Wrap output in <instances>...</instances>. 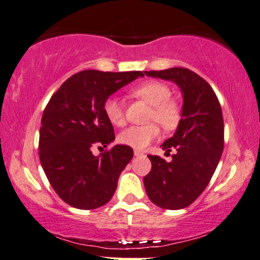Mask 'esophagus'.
<instances>
[{
    "mask_svg": "<svg viewBox=\"0 0 260 260\" xmlns=\"http://www.w3.org/2000/svg\"><path fill=\"white\" fill-rule=\"evenodd\" d=\"M143 155L142 151H139V150H134V156H140Z\"/></svg>",
    "mask_w": 260,
    "mask_h": 260,
    "instance_id": "esophagus-1",
    "label": "esophagus"
}]
</instances>
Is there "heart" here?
<instances>
[{
  "mask_svg": "<svg viewBox=\"0 0 260 260\" xmlns=\"http://www.w3.org/2000/svg\"><path fill=\"white\" fill-rule=\"evenodd\" d=\"M133 94L142 98L151 105L149 120L157 122L165 129H174L179 123L181 112L177 102L170 99L172 92L167 84L158 81H148L133 89ZM103 110L108 121L114 126L120 127L124 123V112L122 102L117 96L110 95L105 99ZM158 128L155 124L132 126L118 134V143L142 150L158 137Z\"/></svg>",
  "mask_w": 260,
  "mask_h": 260,
  "instance_id": "1",
  "label": "heart"
}]
</instances>
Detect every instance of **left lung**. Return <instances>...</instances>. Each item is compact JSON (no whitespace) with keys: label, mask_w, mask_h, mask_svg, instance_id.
I'll use <instances>...</instances> for the list:
<instances>
[{"label":"left lung","mask_w":260,"mask_h":260,"mask_svg":"<svg viewBox=\"0 0 260 260\" xmlns=\"http://www.w3.org/2000/svg\"><path fill=\"white\" fill-rule=\"evenodd\" d=\"M148 76L168 80L183 93V111L178 128L162 149L172 155L167 162L148 155L151 171L144 186L152 203L165 209L185 208L201 195L213 176L224 149L221 106L206 80L185 68L145 71Z\"/></svg>","instance_id":"8db88e82"}]
</instances>
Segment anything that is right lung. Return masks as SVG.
<instances>
[{
    "label": "right lung",
    "instance_id": "add662e5",
    "mask_svg": "<svg viewBox=\"0 0 260 260\" xmlns=\"http://www.w3.org/2000/svg\"><path fill=\"white\" fill-rule=\"evenodd\" d=\"M142 71L73 75L49 99L40 128L39 155L47 179L57 195L79 209H94L110 201L121 172L133 157L127 145L94 156L92 149L115 140L114 127L103 104Z\"/></svg>",
    "mask_w": 260,
    "mask_h": 260
}]
</instances>
